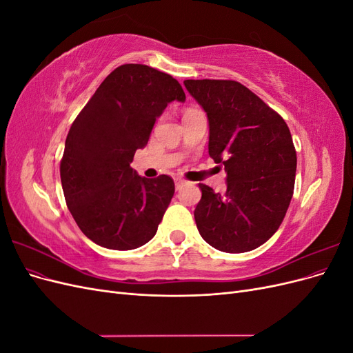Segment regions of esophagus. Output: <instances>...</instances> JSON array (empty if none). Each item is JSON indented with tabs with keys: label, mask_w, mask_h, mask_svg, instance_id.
I'll return each mask as SVG.
<instances>
[{
	"label": "esophagus",
	"mask_w": 353,
	"mask_h": 353,
	"mask_svg": "<svg viewBox=\"0 0 353 353\" xmlns=\"http://www.w3.org/2000/svg\"><path fill=\"white\" fill-rule=\"evenodd\" d=\"M185 184V181L184 179H179V178H176L175 179V188L176 190H181V188H183V185Z\"/></svg>",
	"instance_id": "1"
}]
</instances>
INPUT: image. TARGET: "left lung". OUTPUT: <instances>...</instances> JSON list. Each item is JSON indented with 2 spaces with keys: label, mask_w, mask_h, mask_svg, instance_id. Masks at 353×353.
<instances>
[{
  "label": "left lung",
  "mask_w": 353,
  "mask_h": 353,
  "mask_svg": "<svg viewBox=\"0 0 353 353\" xmlns=\"http://www.w3.org/2000/svg\"><path fill=\"white\" fill-rule=\"evenodd\" d=\"M209 121V156L227 172V191L199 184L200 236L227 253L250 252L280 228L290 205L296 150L283 117L236 81L187 79Z\"/></svg>",
  "instance_id": "8db88e82"
}]
</instances>
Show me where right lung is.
Returning <instances> with one entry per match:
<instances>
[{
    "mask_svg": "<svg viewBox=\"0 0 353 353\" xmlns=\"http://www.w3.org/2000/svg\"><path fill=\"white\" fill-rule=\"evenodd\" d=\"M172 101L184 103L185 92L170 74L122 65L70 126L60 163L63 193L81 231L101 248L132 250L154 237L174 181L140 176L131 163Z\"/></svg>",
    "mask_w": 353,
    "mask_h": 353,
    "instance_id": "add662e5",
    "label": "right lung"
}]
</instances>
